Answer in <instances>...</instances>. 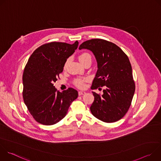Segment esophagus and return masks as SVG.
I'll use <instances>...</instances> for the list:
<instances>
[{
  "instance_id": "34e87169",
  "label": "esophagus",
  "mask_w": 161,
  "mask_h": 161,
  "mask_svg": "<svg viewBox=\"0 0 161 161\" xmlns=\"http://www.w3.org/2000/svg\"><path fill=\"white\" fill-rule=\"evenodd\" d=\"M86 94V92H84V91H79V92H78V95H79V96L84 95V94Z\"/></svg>"
}]
</instances>
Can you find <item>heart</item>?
<instances>
[{
    "label": "heart",
    "mask_w": 161,
    "mask_h": 161,
    "mask_svg": "<svg viewBox=\"0 0 161 161\" xmlns=\"http://www.w3.org/2000/svg\"><path fill=\"white\" fill-rule=\"evenodd\" d=\"M79 60H80V62L82 64L86 60H92V57L88 53L83 52L79 55ZM66 65H67V62L64 64V67H65ZM86 80V79L85 78H78L75 79V80L73 81V83L76 86L82 88L85 85V82Z\"/></svg>",
    "instance_id": "1"
}]
</instances>
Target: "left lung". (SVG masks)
<instances>
[{"label":"left lung","instance_id":"left-lung-1","mask_svg":"<svg viewBox=\"0 0 161 161\" xmlns=\"http://www.w3.org/2000/svg\"><path fill=\"white\" fill-rule=\"evenodd\" d=\"M79 49L92 52L97 62L98 69L91 88H106L102 96L92 92V114L106 123L120 120L129 110L135 91L128 57L117 45L101 39L86 41Z\"/></svg>","mask_w":161,"mask_h":161}]
</instances>
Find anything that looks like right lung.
<instances>
[{
  "label": "right lung",
  "instance_id": "add662e5",
  "mask_svg": "<svg viewBox=\"0 0 161 161\" xmlns=\"http://www.w3.org/2000/svg\"><path fill=\"white\" fill-rule=\"evenodd\" d=\"M78 46L62 42L46 43L31 55L23 74V98L37 122L51 125L65 117L71 104L78 96L73 88L60 92L53 86L62 73L67 59Z\"/></svg>",
  "mask_w": 161,
  "mask_h": 161
}]
</instances>
